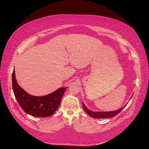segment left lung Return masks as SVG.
Masks as SVG:
<instances>
[{"label": "left lung", "mask_w": 149, "mask_h": 149, "mask_svg": "<svg viewBox=\"0 0 149 149\" xmlns=\"http://www.w3.org/2000/svg\"><path fill=\"white\" fill-rule=\"evenodd\" d=\"M82 105H83V108L84 109V110L86 111V113L90 116L91 117L93 118H111L114 117L115 116L117 115L120 111H121L123 109H124V107L126 106L124 105L123 107L121 108L119 110H116V111H107V112H93L90 110H88L86 107L85 104H84L83 102H82Z\"/></svg>", "instance_id": "left-lung-1"}]
</instances>
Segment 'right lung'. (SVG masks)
<instances>
[{
	"mask_svg": "<svg viewBox=\"0 0 149 149\" xmlns=\"http://www.w3.org/2000/svg\"><path fill=\"white\" fill-rule=\"evenodd\" d=\"M12 87L20 107L26 113L37 117H47L58 108L67 87L61 88L45 96L36 97L27 93L17 84L15 70L12 73Z\"/></svg>",
	"mask_w": 149,
	"mask_h": 149,
	"instance_id": "1",
	"label": "right lung"
}]
</instances>
